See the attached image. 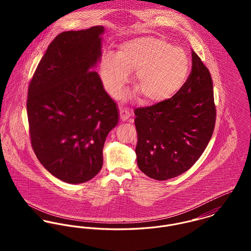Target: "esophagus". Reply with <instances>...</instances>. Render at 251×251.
Listing matches in <instances>:
<instances>
[{"instance_id": "1", "label": "esophagus", "mask_w": 251, "mask_h": 251, "mask_svg": "<svg viewBox=\"0 0 251 251\" xmlns=\"http://www.w3.org/2000/svg\"><path fill=\"white\" fill-rule=\"evenodd\" d=\"M120 116H121V120L123 122H126L131 117V113L126 108H120Z\"/></svg>"}]
</instances>
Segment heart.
<instances>
[{"instance_id": "heart-1", "label": "heart", "mask_w": 251, "mask_h": 251, "mask_svg": "<svg viewBox=\"0 0 251 251\" xmlns=\"http://www.w3.org/2000/svg\"><path fill=\"white\" fill-rule=\"evenodd\" d=\"M190 71L185 51L155 36H140L120 44L116 55L105 54L100 66L104 89L116 98L134 73L133 86L146 105L162 103L177 95Z\"/></svg>"}]
</instances>
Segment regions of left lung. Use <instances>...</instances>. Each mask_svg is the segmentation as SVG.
Listing matches in <instances>:
<instances>
[{"label":"left lung","mask_w":251,"mask_h":251,"mask_svg":"<svg viewBox=\"0 0 251 251\" xmlns=\"http://www.w3.org/2000/svg\"><path fill=\"white\" fill-rule=\"evenodd\" d=\"M134 113L139 169L157 180L179 176L199 159L214 132L216 113L211 73L192 51V70L179 93Z\"/></svg>","instance_id":"left-lung-1"}]
</instances>
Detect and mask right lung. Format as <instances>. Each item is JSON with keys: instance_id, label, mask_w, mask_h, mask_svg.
<instances>
[{"instance_id": "1", "label": "right lung", "mask_w": 251, "mask_h": 251, "mask_svg": "<svg viewBox=\"0 0 251 251\" xmlns=\"http://www.w3.org/2000/svg\"><path fill=\"white\" fill-rule=\"evenodd\" d=\"M103 26L69 31L48 46L32 78L27 113L32 147L54 177L86 182L102 167L108 133L119 111L98 72Z\"/></svg>"}]
</instances>
